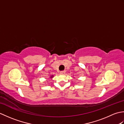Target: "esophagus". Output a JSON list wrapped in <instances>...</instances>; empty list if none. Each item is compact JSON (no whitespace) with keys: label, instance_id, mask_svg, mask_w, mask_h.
<instances>
[{"label":"esophagus","instance_id":"34e87169","mask_svg":"<svg viewBox=\"0 0 124 124\" xmlns=\"http://www.w3.org/2000/svg\"><path fill=\"white\" fill-rule=\"evenodd\" d=\"M65 71H64V70H63V71H60V74H61V75H64V73H65Z\"/></svg>","mask_w":124,"mask_h":124}]
</instances>
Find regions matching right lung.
I'll return each mask as SVG.
<instances>
[{"mask_svg": "<svg viewBox=\"0 0 124 124\" xmlns=\"http://www.w3.org/2000/svg\"><path fill=\"white\" fill-rule=\"evenodd\" d=\"M53 75H52V76H51V78H53Z\"/></svg>", "mask_w": 124, "mask_h": 124, "instance_id": "obj_1", "label": "right lung"}]
</instances>
